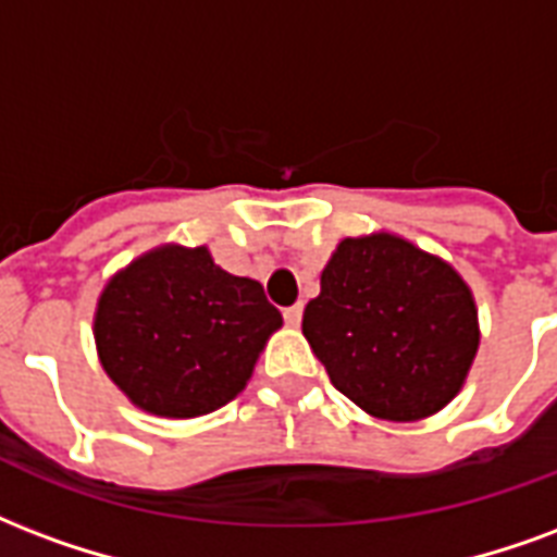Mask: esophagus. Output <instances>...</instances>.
Here are the masks:
<instances>
[{
	"label": "esophagus",
	"instance_id": "1",
	"mask_svg": "<svg viewBox=\"0 0 557 557\" xmlns=\"http://www.w3.org/2000/svg\"><path fill=\"white\" fill-rule=\"evenodd\" d=\"M283 319H286V324H289V327H298L300 319H304V307H300V304H295V307H286V310H283Z\"/></svg>",
	"mask_w": 557,
	"mask_h": 557
}]
</instances>
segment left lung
<instances>
[{
  "label": "left lung",
  "mask_w": 557,
  "mask_h": 557,
  "mask_svg": "<svg viewBox=\"0 0 557 557\" xmlns=\"http://www.w3.org/2000/svg\"><path fill=\"white\" fill-rule=\"evenodd\" d=\"M300 327L333 386L386 422L440 413L481 342L467 280L395 233L342 238Z\"/></svg>",
  "instance_id": "left-lung-1"
}]
</instances>
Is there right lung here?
Returning <instances> with one entry per match:
<instances>
[{
  "label": "right lung",
  "mask_w": 557,
  "mask_h": 557,
  "mask_svg": "<svg viewBox=\"0 0 557 557\" xmlns=\"http://www.w3.org/2000/svg\"><path fill=\"white\" fill-rule=\"evenodd\" d=\"M283 315L257 280L209 247L159 245L106 283L94 312L97 357L144 413L195 419L233 401Z\"/></svg>",
  "instance_id": "1"
}]
</instances>
